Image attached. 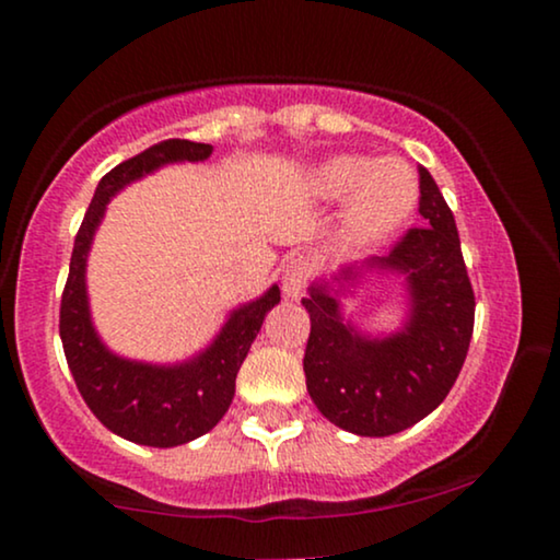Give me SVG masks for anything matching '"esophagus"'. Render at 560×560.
Masks as SVG:
<instances>
[{"label": "esophagus", "mask_w": 560, "mask_h": 560, "mask_svg": "<svg viewBox=\"0 0 560 560\" xmlns=\"http://www.w3.org/2000/svg\"><path fill=\"white\" fill-rule=\"evenodd\" d=\"M313 268H316V262L307 258V255H298V258L287 262L284 273H281V289H284L287 298H302V292H305L307 281L313 276Z\"/></svg>", "instance_id": "obj_1"}]
</instances>
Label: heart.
Listing matches in <instances>:
<instances>
[{"label":"heart","instance_id":"heart-1","mask_svg":"<svg viewBox=\"0 0 560 560\" xmlns=\"http://www.w3.org/2000/svg\"><path fill=\"white\" fill-rule=\"evenodd\" d=\"M318 197L329 202L350 199L347 229L355 240H382L413 213L419 202V184L408 165L374 163L369 158L339 155L316 171Z\"/></svg>","mask_w":560,"mask_h":560}]
</instances>
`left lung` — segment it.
Here are the masks:
<instances>
[{
  "label": "left lung",
  "instance_id": "8db88e82",
  "mask_svg": "<svg viewBox=\"0 0 560 560\" xmlns=\"http://www.w3.org/2000/svg\"><path fill=\"white\" fill-rule=\"evenodd\" d=\"M423 226L408 229L389 255L369 268L405 273L410 318L402 331L369 339L345 324L337 298L311 287L302 300L311 313L305 384L313 402L334 427L361 436H389L419 423L447 397L464 369L474 334V289L453 210L440 186L419 168ZM345 279H355L345 268Z\"/></svg>",
  "mask_w": 560,
  "mask_h": 560
}]
</instances>
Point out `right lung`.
Masks as SVG:
<instances>
[{
    "label": "right lung",
    "instance_id": "1",
    "mask_svg": "<svg viewBox=\"0 0 560 560\" xmlns=\"http://www.w3.org/2000/svg\"><path fill=\"white\" fill-rule=\"evenodd\" d=\"M213 147L189 139H165L124 160L102 176L92 205L75 234L70 273L60 302V337L68 369L92 413L110 432L150 447H176L215 427L234 400L236 374L258 337L262 318L281 300L271 287L260 300L231 313L229 324L202 355L182 365H147L113 355L89 318L86 253L107 202L126 184L165 163L208 160Z\"/></svg>",
    "mask_w": 560,
    "mask_h": 560
}]
</instances>
